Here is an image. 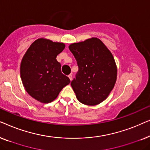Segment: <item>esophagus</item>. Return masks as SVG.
Instances as JSON below:
<instances>
[{"label": "esophagus", "instance_id": "esophagus-1", "mask_svg": "<svg viewBox=\"0 0 150 150\" xmlns=\"http://www.w3.org/2000/svg\"><path fill=\"white\" fill-rule=\"evenodd\" d=\"M68 77H69V79H70V81L72 80V74H70L68 75Z\"/></svg>", "mask_w": 150, "mask_h": 150}]
</instances>
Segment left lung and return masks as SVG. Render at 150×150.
Wrapping results in <instances>:
<instances>
[{
  "instance_id": "1",
  "label": "left lung",
  "mask_w": 150,
  "mask_h": 150,
  "mask_svg": "<svg viewBox=\"0 0 150 150\" xmlns=\"http://www.w3.org/2000/svg\"><path fill=\"white\" fill-rule=\"evenodd\" d=\"M79 71L71 86L77 99L86 105L104 101L113 89L117 67L112 54L101 40L91 38L69 46Z\"/></svg>"
}]
</instances>
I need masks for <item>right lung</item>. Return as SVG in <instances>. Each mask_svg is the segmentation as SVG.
<instances>
[{"instance_id":"add662e5","label":"right lung","mask_w":150,"mask_h":150,"mask_svg":"<svg viewBox=\"0 0 150 150\" xmlns=\"http://www.w3.org/2000/svg\"><path fill=\"white\" fill-rule=\"evenodd\" d=\"M65 48L63 43L46 39L35 41L26 51L20 65V76L26 91L42 103L55 100L59 92L70 83L61 73L57 56Z\"/></svg>"}]
</instances>
